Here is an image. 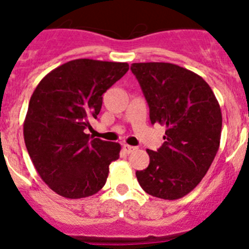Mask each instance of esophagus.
<instances>
[{
  "mask_svg": "<svg viewBox=\"0 0 249 249\" xmlns=\"http://www.w3.org/2000/svg\"><path fill=\"white\" fill-rule=\"evenodd\" d=\"M138 150V147H135V146H130V145H123V151H124L125 153H132L134 151Z\"/></svg>",
  "mask_w": 249,
  "mask_h": 249,
  "instance_id": "1",
  "label": "esophagus"
}]
</instances>
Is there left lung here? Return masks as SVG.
Instances as JSON below:
<instances>
[{"label": "left lung", "instance_id": "obj_1", "mask_svg": "<svg viewBox=\"0 0 249 249\" xmlns=\"http://www.w3.org/2000/svg\"><path fill=\"white\" fill-rule=\"evenodd\" d=\"M131 71L147 101L151 124L166 126L163 145L146 150L150 164L136 171L139 184L156 198H183L201 182L219 150V102L203 77L178 65L139 62Z\"/></svg>", "mask_w": 249, "mask_h": 249}]
</instances>
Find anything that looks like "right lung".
<instances>
[{"instance_id": "right-lung-1", "label": "right lung", "mask_w": 249, "mask_h": 249, "mask_svg": "<svg viewBox=\"0 0 249 249\" xmlns=\"http://www.w3.org/2000/svg\"><path fill=\"white\" fill-rule=\"evenodd\" d=\"M127 70L126 62L72 60L49 72L30 97L25 146L41 179L64 198L98 193L109 164L119 159V143L93 139L85 130L97 119L103 93Z\"/></svg>"}]
</instances>
